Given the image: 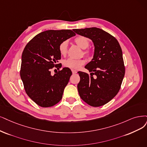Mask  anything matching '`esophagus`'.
<instances>
[{"label": "esophagus", "mask_w": 147, "mask_h": 147, "mask_svg": "<svg viewBox=\"0 0 147 147\" xmlns=\"http://www.w3.org/2000/svg\"><path fill=\"white\" fill-rule=\"evenodd\" d=\"M71 71H72V73H73V74H74V73H77V71H76V70H74V69H72Z\"/></svg>", "instance_id": "1"}]
</instances>
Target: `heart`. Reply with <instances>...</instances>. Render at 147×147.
<instances>
[{
  "label": "heart",
  "mask_w": 147,
  "mask_h": 147,
  "mask_svg": "<svg viewBox=\"0 0 147 147\" xmlns=\"http://www.w3.org/2000/svg\"><path fill=\"white\" fill-rule=\"evenodd\" d=\"M74 42L76 44L82 49H86L90 45V40L88 38L83 36H79L76 37L74 39ZM59 50L60 54L62 56H65L67 53L68 50V41L64 40L62 42L59 46ZM84 55L86 57H90L91 53L89 50H85L83 52ZM63 65L67 68L77 69H79L82 65L85 63V61L84 59H73L69 58L63 61Z\"/></svg>",
  "instance_id": "1"
}]
</instances>
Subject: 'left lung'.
<instances>
[{
    "mask_svg": "<svg viewBox=\"0 0 147 147\" xmlns=\"http://www.w3.org/2000/svg\"><path fill=\"white\" fill-rule=\"evenodd\" d=\"M73 30L89 38L94 46L93 58L85 67L90 75L78 72L80 97L92 107L104 105L113 99L121 88L125 75L121 47L115 37L102 29L92 27Z\"/></svg>",
    "mask_w": 147,
    "mask_h": 147,
    "instance_id": "obj_1",
    "label": "left lung"
}]
</instances>
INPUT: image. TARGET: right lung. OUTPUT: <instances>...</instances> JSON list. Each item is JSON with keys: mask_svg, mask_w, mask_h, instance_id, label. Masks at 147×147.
<instances>
[{"mask_svg": "<svg viewBox=\"0 0 147 147\" xmlns=\"http://www.w3.org/2000/svg\"><path fill=\"white\" fill-rule=\"evenodd\" d=\"M75 35L70 30H47L37 34L25 47L20 78L27 95L38 105L52 107L62 98L71 71L65 67L51 76L50 69L59 65L61 58L60 43Z\"/></svg>", "mask_w": 147, "mask_h": 147, "instance_id": "obj_1", "label": "right lung"}]
</instances>
